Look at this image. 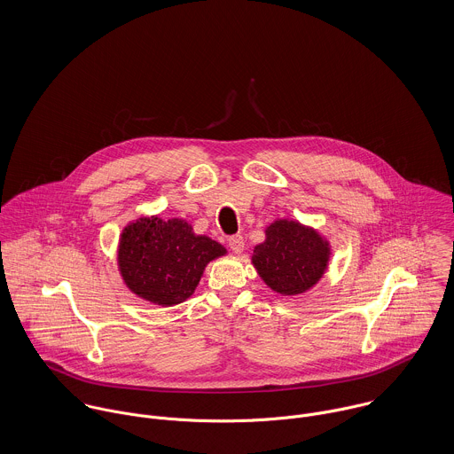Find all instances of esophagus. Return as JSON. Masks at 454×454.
Wrapping results in <instances>:
<instances>
[{"instance_id": "34e87169", "label": "esophagus", "mask_w": 454, "mask_h": 454, "mask_svg": "<svg viewBox=\"0 0 454 454\" xmlns=\"http://www.w3.org/2000/svg\"><path fill=\"white\" fill-rule=\"evenodd\" d=\"M229 247H231V250H232L234 254H241L243 248H245V239H243V236H241V234L231 236V238H229Z\"/></svg>"}]
</instances>
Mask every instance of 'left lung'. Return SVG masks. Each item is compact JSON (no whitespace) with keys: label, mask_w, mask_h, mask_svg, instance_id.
<instances>
[{"label":"left lung","mask_w":454,"mask_h":454,"mask_svg":"<svg viewBox=\"0 0 454 454\" xmlns=\"http://www.w3.org/2000/svg\"><path fill=\"white\" fill-rule=\"evenodd\" d=\"M330 248L320 234L297 222L278 220L265 229L252 262L260 278L285 295L309 290L324 276Z\"/></svg>","instance_id":"left-lung-1"}]
</instances>
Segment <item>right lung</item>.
Instances as JSON below:
<instances>
[{
	"instance_id": "1",
	"label": "right lung",
	"mask_w": 454,
	"mask_h": 454,
	"mask_svg": "<svg viewBox=\"0 0 454 454\" xmlns=\"http://www.w3.org/2000/svg\"><path fill=\"white\" fill-rule=\"evenodd\" d=\"M225 248L178 218H139L126 227L119 247V265L136 295L159 304H180L194 294L209 260Z\"/></svg>"
}]
</instances>
